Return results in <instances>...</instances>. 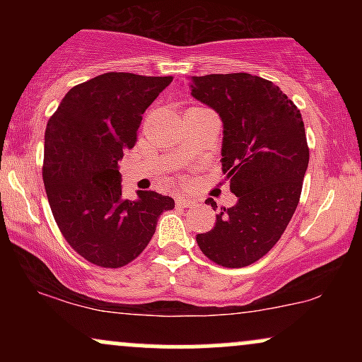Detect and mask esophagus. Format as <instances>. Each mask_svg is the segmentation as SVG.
<instances>
[{"label": "esophagus", "instance_id": "34e87169", "mask_svg": "<svg viewBox=\"0 0 362 362\" xmlns=\"http://www.w3.org/2000/svg\"><path fill=\"white\" fill-rule=\"evenodd\" d=\"M195 204H197V201L192 197H187V195H178L177 197V206H180V207H190Z\"/></svg>", "mask_w": 362, "mask_h": 362}]
</instances>
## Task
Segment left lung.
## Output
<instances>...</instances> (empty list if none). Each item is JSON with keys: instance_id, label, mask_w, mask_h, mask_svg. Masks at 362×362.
<instances>
[{"instance_id": "obj_1", "label": "left lung", "mask_w": 362, "mask_h": 362, "mask_svg": "<svg viewBox=\"0 0 362 362\" xmlns=\"http://www.w3.org/2000/svg\"><path fill=\"white\" fill-rule=\"evenodd\" d=\"M190 91L223 120V173L238 197L195 240L214 264L247 267L279 242L300 202L310 161L305 124L279 86L248 73L192 76Z\"/></svg>"}]
</instances>
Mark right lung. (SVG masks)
<instances>
[{"instance_id":"obj_1","label":"right lung","mask_w":362,"mask_h":362,"mask_svg":"<svg viewBox=\"0 0 362 362\" xmlns=\"http://www.w3.org/2000/svg\"><path fill=\"white\" fill-rule=\"evenodd\" d=\"M173 76L105 73L73 86L45 127L42 177L66 242L98 267L119 269L148 247L175 201L138 190L122 197L119 161L132 149L144 110Z\"/></svg>"}]
</instances>
